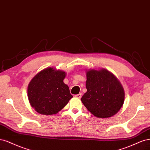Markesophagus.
Returning <instances> with one entry per match:
<instances>
[{
    "mask_svg": "<svg viewBox=\"0 0 150 150\" xmlns=\"http://www.w3.org/2000/svg\"><path fill=\"white\" fill-rule=\"evenodd\" d=\"M81 96V93H79V94H77V95H75V97L78 98H80Z\"/></svg>",
    "mask_w": 150,
    "mask_h": 150,
    "instance_id": "esophagus-1",
    "label": "esophagus"
}]
</instances>
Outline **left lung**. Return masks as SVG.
I'll return each mask as SVG.
<instances>
[{
    "label": "left lung",
    "instance_id": "left-lung-1",
    "mask_svg": "<svg viewBox=\"0 0 150 150\" xmlns=\"http://www.w3.org/2000/svg\"><path fill=\"white\" fill-rule=\"evenodd\" d=\"M86 74L87 91L81 98L85 107L100 118L117 113L123 105L125 91L117 77L104 69L88 70Z\"/></svg>",
    "mask_w": 150,
    "mask_h": 150
}]
</instances>
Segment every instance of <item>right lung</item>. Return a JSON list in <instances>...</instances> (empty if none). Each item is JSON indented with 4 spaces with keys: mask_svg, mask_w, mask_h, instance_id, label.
<instances>
[{
    "mask_svg": "<svg viewBox=\"0 0 150 150\" xmlns=\"http://www.w3.org/2000/svg\"><path fill=\"white\" fill-rule=\"evenodd\" d=\"M66 73L49 67L35 75L28 85V98L32 107L42 115H55L73 97L64 83Z\"/></svg>",
    "mask_w": 150,
    "mask_h": 150,
    "instance_id": "obj_1",
    "label": "right lung"
}]
</instances>
